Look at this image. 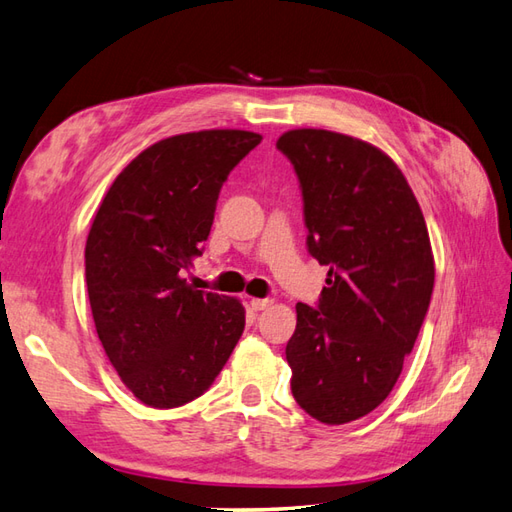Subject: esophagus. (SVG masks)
<instances>
[{
    "label": "esophagus",
    "instance_id": "esophagus-1",
    "mask_svg": "<svg viewBox=\"0 0 512 512\" xmlns=\"http://www.w3.org/2000/svg\"><path fill=\"white\" fill-rule=\"evenodd\" d=\"M270 305H272V299H251V307L255 312L266 310V307H270Z\"/></svg>",
    "mask_w": 512,
    "mask_h": 512
}]
</instances>
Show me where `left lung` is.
<instances>
[{
    "mask_svg": "<svg viewBox=\"0 0 512 512\" xmlns=\"http://www.w3.org/2000/svg\"><path fill=\"white\" fill-rule=\"evenodd\" d=\"M277 148L299 176L307 251L329 268L318 305L296 303L292 395L316 421L342 425L397 384L432 299L430 235L406 176L379 148L320 128L288 130Z\"/></svg>",
    "mask_w": 512,
    "mask_h": 512,
    "instance_id": "obj_1",
    "label": "left lung"
}]
</instances>
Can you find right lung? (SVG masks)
<instances>
[{"instance_id":"add662e5","label":"right lung","mask_w":512,"mask_h":512,"mask_svg":"<svg viewBox=\"0 0 512 512\" xmlns=\"http://www.w3.org/2000/svg\"><path fill=\"white\" fill-rule=\"evenodd\" d=\"M261 141L248 130L161 139L106 192L85 246L95 331L126 388L152 408L205 392L244 331V305L181 275L202 255L222 183Z\"/></svg>"}]
</instances>
